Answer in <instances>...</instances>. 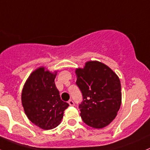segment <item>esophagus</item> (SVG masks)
<instances>
[{
    "label": "esophagus",
    "instance_id": "esophagus-1",
    "mask_svg": "<svg viewBox=\"0 0 150 150\" xmlns=\"http://www.w3.org/2000/svg\"><path fill=\"white\" fill-rule=\"evenodd\" d=\"M68 104H69L70 106H74V105H75V104H74V102L72 99H70V100L68 101Z\"/></svg>",
    "mask_w": 150,
    "mask_h": 150
}]
</instances>
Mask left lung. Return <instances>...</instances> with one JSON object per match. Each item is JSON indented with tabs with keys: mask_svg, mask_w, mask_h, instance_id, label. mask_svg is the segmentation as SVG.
<instances>
[{
	"mask_svg": "<svg viewBox=\"0 0 150 150\" xmlns=\"http://www.w3.org/2000/svg\"><path fill=\"white\" fill-rule=\"evenodd\" d=\"M76 84L82 95L79 105L83 122L93 128H103L116 116L122 103L121 83L116 74L97 61L76 69Z\"/></svg>",
	"mask_w": 150,
	"mask_h": 150,
	"instance_id": "8db88e82",
	"label": "left lung"
}]
</instances>
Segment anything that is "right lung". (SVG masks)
Instances as JSON below:
<instances>
[{
    "mask_svg": "<svg viewBox=\"0 0 150 150\" xmlns=\"http://www.w3.org/2000/svg\"><path fill=\"white\" fill-rule=\"evenodd\" d=\"M40 68L31 73L22 91V105L30 121L44 129L60 124L64 110L69 106L61 99L54 83L56 73Z\"/></svg>",
    "mask_w": 150,
    "mask_h": 150,
    "instance_id": "add662e5",
    "label": "right lung"
}]
</instances>
